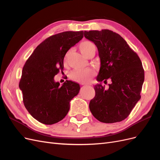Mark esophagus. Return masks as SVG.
I'll list each match as a JSON object with an SVG mask.
<instances>
[{"label": "esophagus", "mask_w": 160, "mask_h": 160, "mask_svg": "<svg viewBox=\"0 0 160 160\" xmlns=\"http://www.w3.org/2000/svg\"><path fill=\"white\" fill-rule=\"evenodd\" d=\"M82 85H84V86H87V85H89V84H82Z\"/></svg>", "instance_id": "34e87169"}]
</instances>
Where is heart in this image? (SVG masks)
<instances>
[{"label": "heart", "mask_w": 160, "mask_h": 160, "mask_svg": "<svg viewBox=\"0 0 160 160\" xmlns=\"http://www.w3.org/2000/svg\"><path fill=\"white\" fill-rule=\"evenodd\" d=\"M79 50L85 57H88L92 52H95V46L92 42L85 41L79 45ZM70 51H68L64 58V64H66ZM95 74L94 71L92 69H75L71 72V78L75 81L85 83L88 82Z\"/></svg>", "instance_id": "1"}]
</instances>
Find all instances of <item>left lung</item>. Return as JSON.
I'll list each match as a JSON object with an SVG mask.
<instances>
[{
    "instance_id": "left-lung-1",
    "label": "left lung",
    "mask_w": 160,
    "mask_h": 160,
    "mask_svg": "<svg viewBox=\"0 0 160 160\" xmlns=\"http://www.w3.org/2000/svg\"><path fill=\"white\" fill-rule=\"evenodd\" d=\"M84 36L93 42L99 51L101 67L97 80L111 81L109 88L101 83L95 85V98L89 109L99 122L112 123L128 117L141 98L144 81L142 61L119 34L108 29L84 31Z\"/></svg>"
}]
</instances>
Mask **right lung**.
<instances>
[{"label":"right lung","mask_w":160,"mask_h":160,"mask_svg":"<svg viewBox=\"0 0 160 160\" xmlns=\"http://www.w3.org/2000/svg\"><path fill=\"white\" fill-rule=\"evenodd\" d=\"M84 32L65 31L42 41L23 67L19 88L25 107L45 125L60 122L67 115L71 100L79 93L78 83L66 81L60 86L54 77L62 71L66 52L83 37Z\"/></svg>","instance_id":"obj_1"}]
</instances>
